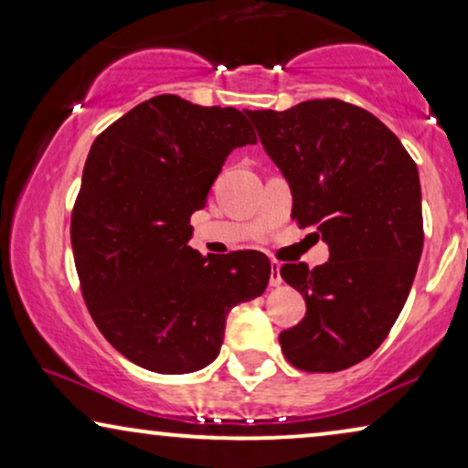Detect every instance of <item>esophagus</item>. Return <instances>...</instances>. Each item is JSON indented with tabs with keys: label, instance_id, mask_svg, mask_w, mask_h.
Wrapping results in <instances>:
<instances>
[{
	"label": "esophagus",
	"instance_id": "esophagus-1",
	"mask_svg": "<svg viewBox=\"0 0 468 468\" xmlns=\"http://www.w3.org/2000/svg\"><path fill=\"white\" fill-rule=\"evenodd\" d=\"M281 283H283V279H281V266H279V261H272V266H271V281H268V285L279 287Z\"/></svg>",
	"mask_w": 468,
	"mask_h": 468
}]
</instances>
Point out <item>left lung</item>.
I'll use <instances>...</instances> for the list:
<instances>
[{"mask_svg":"<svg viewBox=\"0 0 468 468\" xmlns=\"http://www.w3.org/2000/svg\"><path fill=\"white\" fill-rule=\"evenodd\" d=\"M290 183L292 219L328 242L322 266L283 264L304 296L303 322L279 335L292 367L336 373L367 360L392 330L424 247L418 165L375 114L349 101L249 111Z\"/></svg>","mask_w":468,"mask_h":468,"instance_id":"obj_1","label":"left lung"}]
</instances>
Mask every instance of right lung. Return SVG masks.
I'll return each instance as SVG.
<instances>
[{"label": "right lung", "mask_w": 468, "mask_h": 468, "mask_svg": "<svg viewBox=\"0 0 468 468\" xmlns=\"http://www.w3.org/2000/svg\"><path fill=\"white\" fill-rule=\"evenodd\" d=\"M236 108L157 95L95 138L69 221L89 315L119 354L162 375L194 373L219 354L232 306L271 279L260 251L202 258L189 217L236 146L255 144Z\"/></svg>", "instance_id": "add662e5"}]
</instances>
